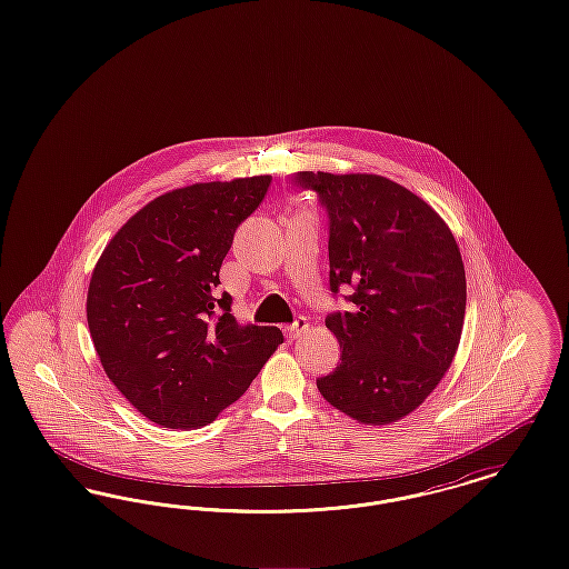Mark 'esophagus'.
I'll list each match as a JSON object with an SVG mask.
<instances>
[{
	"mask_svg": "<svg viewBox=\"0 0 569 569\" xmlns=\"http://www.w3.org/2000/svg\"><path fill=\"white\" fill-rule=\"evenodd\" d=\"M309 330V320L307 318H297L295 325L288 326V337L290 339H298L300 335H305Z\"/></svg>",
	"mask_w": 569,
	"mask_h": 569,
	"instance_id": "34e87169",
	"label": "esophagus"
}]
</instances>
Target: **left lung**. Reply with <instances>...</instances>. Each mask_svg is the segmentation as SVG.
<instances>
[{
  "label": "left lung",
  "mask_w": 569,
  "mask_h": 569,
  "mask_svg": "<svg viewBox=\"0 0 569 569\" xmlns=\"http://www.w3.org/2000/svg\"><path fill=\"white\" fill-rule=\"evenodd\" d=\"M292 186L318 191L328 211L330 290H353L352 311L326 318L343 352L318 390L362 425L397 422L425 403L459 350V244L431 204L381 174L302 170Z\"/></svg>",
  "instance_id": "1"
}]
</instances>
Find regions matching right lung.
Instances as JSON below:
<instances>
[{"label": "right lung", "mask_w": 569, "mask_h": 569, "mask_svg": "<svg viewBox=\"0 0 569 569\" xmlns=\"http://www.w3.org/2000/svg\"><path fill=\"white\" fill-rule=\"evenodd\" d=\"M271 174L166 191L104 247L87 325L110 381L163 429H200L232 406L283 343L277 326H241L219 269Z\"/></svg>", "instance_id": "1"}]
</instances>
